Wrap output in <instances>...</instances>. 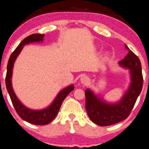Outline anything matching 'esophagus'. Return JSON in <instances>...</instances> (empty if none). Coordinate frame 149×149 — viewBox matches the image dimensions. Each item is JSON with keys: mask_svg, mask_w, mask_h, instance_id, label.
<instances>
[{"mask_svg": "<svg viewBox=\"0 0 149 149\" xmlns=\"http://www.w3.org/2000/svg\"><path fill=\"white\" fill-rule=\"evenodd\" d=\"M89 79L87 76H83L80 78V82H81L82 84H83V85H87V84L89 82Z\"/></svg>", "mask_w": 149, "mask_h": 149, "instance_id": "1", "label": "esophagus"}]
</instances>
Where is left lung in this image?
Wrapping results in <instances>:
<instances>
[{"label": "left lung", "mask_w": 149, "mask_h": 149, "mask_svg": "<svg viewBox=\"0 0 149 149\" xmlns=\"http://www.w3.org/2000/svg\"><path fill=\"white\" fill-rule=\"evenodd\" d=\"M128 51L124 59L119 61L120 67L128 69L130 74V82L128 90L121 99L116 103H107L91 89L85 90V108L89 119L100 126L113 125L126 119L131 112L143 86V76L139 59L135 53Z\"/></svg>", "instance_id": "left-lung-1"}]
</instances>
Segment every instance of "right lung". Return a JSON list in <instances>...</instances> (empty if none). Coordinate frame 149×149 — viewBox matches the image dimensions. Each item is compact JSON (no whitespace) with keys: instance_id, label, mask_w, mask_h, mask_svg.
Wrapping results in <instances>:
<instances>
[{"instance_id":"1","label":"right lung","mask_w":149,"mask_h":149,"mask_svg":"<svg viewBox=\"0 0 149 149\" xmlns=\"http://www.w3.org/2000/svg\"><path fill=\"white\" fill-rule=\"evenodd\" d=\"M44 35L33 34L23 39L10 55L8 63V67H7V74L6 78H5V85H6L7 90H8L12 104H13L17 114L24 121L35 125H46L51 122L58 113L62 102L67 97V95L74 89L73 85H71L65 87L58 93L54 101L52 102L49 106L42 109V110H32V109L26 107L16 96L12 85V69L14 67V62H15L18 55L22 51L23 46L26 44L34 42H42L44 41Z\"/></svg>"}]
</instances>
